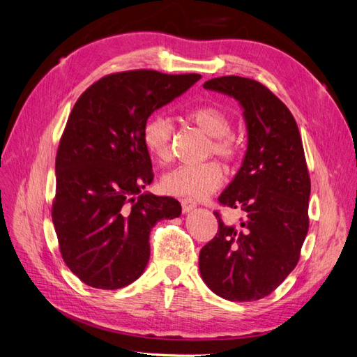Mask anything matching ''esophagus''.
Wrapping results in <instances>:
<instances>
[{
  "mask_svg": "<svg viewBox=\"0 0 357 357\" xmlns=\"http://www.w3.org/2000/svg\"><path fill=\"white\" fill-rule=\"evenodd\" d=\"M181 208H183V213H190L197 208V204H195V201L186 198L181 201Z\"/></svg>",
  "mask_w": 357,
  "mask_h": 357,
  "instance_id": "esophagus-1",
  "label": "esophagus"
}]
</instances>
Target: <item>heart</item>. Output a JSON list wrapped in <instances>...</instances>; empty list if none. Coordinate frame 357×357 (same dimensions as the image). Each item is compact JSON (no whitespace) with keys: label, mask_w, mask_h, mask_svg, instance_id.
Instances as JSON below:
<instances>
[{"label":"heart","mask_w":357,"mask_h":357,"mask_svg":"<svg viewBox=\"0 0 357 357\" xmlns=\"http://www.w3.org/2000/svg\"><path fill=\"white\" fill-rule=\"evenodd\" d=\"M188 119L201 131L211 137L210 150L226 160L238 155V146L229 135L231 119L222 109L214 105L195 107L188 113ZM172 123L164 116L150 117L143 128V143L149 153L167 162L172 153ZM223 181V172L215 162L201 165H181L162 177L160 185L169 195L181 198H204L218 189Z\"/></svg>","instance_id":"1"}]
</instances>
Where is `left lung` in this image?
Listing matches in <instances>:
<instances>
[{"mask_svg":"<svg viewBox=\"0 0 357 357\" xmlns=\"http://www.w3.org/2000/svg\"><path fill=\"white\" fill-rule=\"evenodd\" d=\"M204 89L228 95L243 109L247 149L219 202L241 208L245 219L225 225L219 218L218 235L199 253V273L223 299L257 301L294 271L308 232L304 147L294 116L262 83L225 75L205 82Z\"/></svg>","mask_w":357,"mask_h":357,"instance_id":"8db88e82","label":"left lung"}]
</instances>
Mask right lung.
Listing matches in <instances>:
<instances>
[{
  "label": "right lung",
  "instance_id": "1",
  "mask_svg": "<svg viewBox=\"0 0 357 357\" xmlns=\"http://www.w3.org/2000/svg\"><path fill=\"white\" fill-rule=\"evenodd\" d=\"M201 79L152 70L110 74L74 104L58 147L52 220L63 262L83 283L121 289L144 273L149 236L181 205L143 189L153 180L147 119Z\"/></svg>",
  "mask_w": 357,
  "mask_h": 357
}]
</instances>
